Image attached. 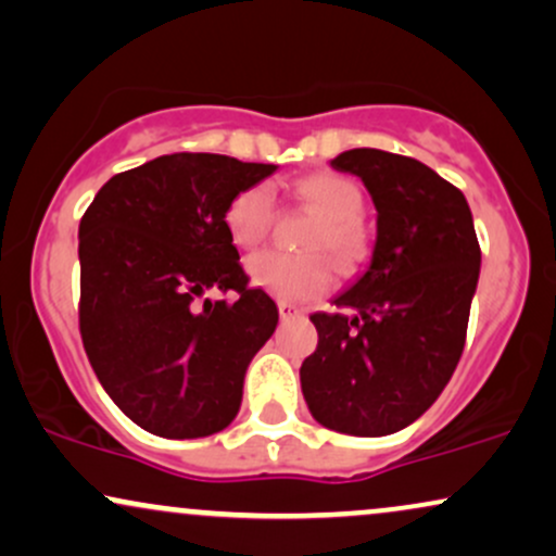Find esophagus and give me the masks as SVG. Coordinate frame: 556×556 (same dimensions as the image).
I'll return each instance as SVG.
<instances>
[{"label":"esophagus","instance_id":"1","mask_svg":"<svg viewBox=\"0 0 556 556\" xmlns=\"http://www.w3.org/2000/svg\"><path fill=\"white\" fill-rule=\"evenodd\" d=\"M277 307H279V318H282V320H292V318H300V315H302L300 307L292 305V302H287V300H279Z\"/></svg>","mask_w":556,"mask_h":556}]
</instances>
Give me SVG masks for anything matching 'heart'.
Listing matches in <instances>:
<instances>
[{"mask_svg": "<svg viewBox=\"0 0 556 556\" xmlns=\"http://www.w3.org/2000/svg\"><path fill=\"white\" fill-rule=\"evenodd\" d=\"M294 194L320 215L313 230L311 249H328L336 262L349 266L362 256L364 228L359 223L362 192L354 181L339 174H315L298 181ZM274 220V194L266 185L238 192L226 210V228L236 245L254 249L266 238ZM249 282L287 302H305L333 287V264L323 254L292 256L282 251H258L245 262Z\"/></svg>", "mask_w": 556, "mask_h": 556, "instance_id": "1", "label": "heart"}]
</instances>
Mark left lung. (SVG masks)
<instances>
[{
  "instance_id": "1",
  "label": "left lung",
  "mask_w": 556,
  "mask_h": 556,
  "mask_svg": "<svg viewBox=\"0 0 556 556\" xmlns=\"http://www.w3.org/2000/svg\"><path fill=\"white\" fill-rule=\"evenodd\" d=\"M377 210L364 274L313 313L318 349L300 367L313 418L349 435H388L435 403L465 349L480 243L465 194L431 166L377 149L330 161Z\"/></svg>"
}]
</instances>
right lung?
<instances>
[{"label": "right lung", "instance_id": "right-lung-1", "mask_svg": "<svg viewBox=\"0 0 556 556\" xmlns=\"http://www.w3.org/2000/svg\"><path fill=\"white\" fill-rule=\"evenodd\" d=\"M277 172L220 153H172L115 174L79 223V328L97 379L164 439L223 431L279 311L249 287L230 200ZM236 289L233 303L206 298Z\"/></svg>", "mask_w": 556, "mask_h": 556}]
</instances>
